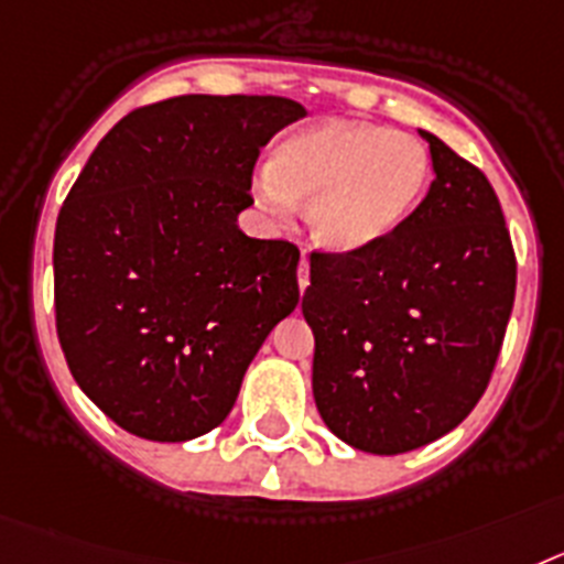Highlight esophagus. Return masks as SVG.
Returning a JSON list of instances; mask_svg holds the SVG:
<instances>
[{
    "instance_id": "34e87169",
    "label": "esophagus",
    "mask_w": 564,
    "mask_h": 564,
    "mask_svg": "<svg viewBox=\"0 0 564 564\" xmlns=\"http://www.w3.org/2000/svg\"><path fill=\"white\" fill-rule=\"evenodd\" d=\"M297 286H301V292H306V286H310V261H306V254H303L301 267H297Z\"/></svg>"
}]
</instances>
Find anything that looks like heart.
<instances>
[{"instance_id": "1", "label": "heart", "mask_w": 564, "mask_h": 564, "mask_svg": "<svg viewBox=\"0 0 564 564\" xmlns=\"http://www.w3.org/2000/svg\"><path fill=\"white\" fill-rule=\"evenodd\" d=\"M431 181L425 147L405 133L329 119L281 141L254 178V198L275 221L310 200L312 241L329 252H360L386 241L414 213Z\"/></svg>"}]
</instances>
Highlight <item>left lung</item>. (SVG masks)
<instances>
[{
  "mask_svg": "<svg viewBox=\"0 0 564 564\" xmlns=\"http://www.w3.org/2000/svg\"><path fill=\"white\" fill-rule=\"evenodd\" d=\"M434 181L400 229L360 252H315L303 317L315 335L312 394L335 437L405 454L479 403L517 292L502 207L477 166L434 133Z\"/></svg>",
  "mask_w": 564,
  "mask_h": 564,
  "instance_id": "left-lung-1",
  "label": "left lung"
}]
</instances>
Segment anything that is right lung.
<instances>
[{"mask_svg":"<svg viewBox=\"0 0 564 564\" xmlns=\"http://www.w3.org/2000/svg\"><path fill=\"white\" fill-rule=\"evenodd\" d=\"M306 107L178 96L112 127L78 173L53 241L56 332L78 389L135 437L221 425L269 332L297 306V252L249 238L261 147Z\"/></svg>","mask_w":564,"mask_h":564,"instance_id":"obj_1","label":"right lung"}]
</instances>
